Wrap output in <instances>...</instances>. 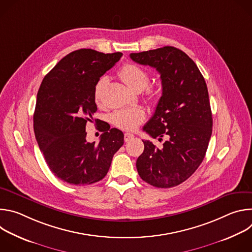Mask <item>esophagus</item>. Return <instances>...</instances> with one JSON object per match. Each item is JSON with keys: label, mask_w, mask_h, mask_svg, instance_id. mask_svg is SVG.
<instances>
[{"label": "esophagus", "mask_w": 252, "mask_h": 252, "mask_svg": "<svg viewBox=\"0 0 252 252\" xmlns=\"http://www.w3.org/2000/svg\"><path fill=\"white\" fill-rule=\"evenodd\" d=\"M133 138H134V135L132 133H128V132L125 133V141L126 142H128L129 140H131Z\"/></svg>", "instance_id": "obj_1"}]
</instances>
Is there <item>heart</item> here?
<instances>
[{
	"label": "heart",
	"instance_id": "b5f03b06",
	"mask_svg": "<svg viewBox=\"0 0 252 252\" xmlns=\"http://www.w3.org/2000/svg\"><path fill=\"white\" fill-rule=\"evenodd\" d=\"M119 76L122 81L131 90L140 92L145 90L150 84V75L148 71L135 63H126L119 70ZM107 84V78L101 77L94 86V99L98 103L100 101L101 93ZM151 97L157 96V92H149ZM146 119V113L139 107L134 109L118 110L111 115V122L117 127L124 130L135 129Z\"/></svg>",
	"mask_w": 252,
	"mask_h": 252
}]
</instances>
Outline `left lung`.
Returning a JSON list of instances; mask_svg holds the SVG:
<instances>
[{
    "label": "left lung",
    "mask_w": 252,
    "mask_h": 252,
    "mask_svg": "<svg viewBox=\"0 0 252 252\" xmlns=\"http://www.w3.org/2000/svg\"><path fill=\"white\" fill-rule=\"evenodd\" d=\"M130 59L156 67L160 75L162 94L143 130L162 139V149L142 140L143 153L136 160L142 181L169 189L191 176L202 162L212 132L208 91L195 63L182 50L166 46L131 53Z\"/></svg>",
    "instance_id": "left-lung-1"
}]
</instances>
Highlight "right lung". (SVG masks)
Wrapping results in <instances>:
<instances>
[{
  "label": "right lung",
  "instance_id": "1",
  "mask_svg": "<svg viewBox=\"0 0 252 252\" xmlns=\"http://www.w3.org/2000/svg\"><path fill=\"white\" fill-rule=\"evenodd\" d=\"M122 56L77 50L63 58L41 84L33 131L47 164L63 183L85 186L99 182L124 145L123 131L109 125L100 126L98 143L86 138V126L95 121L93 115L97 110L94 86Z\"/></svg>",
  "mask_w": 252,
  "mask_h": 252
}]
</instances>
